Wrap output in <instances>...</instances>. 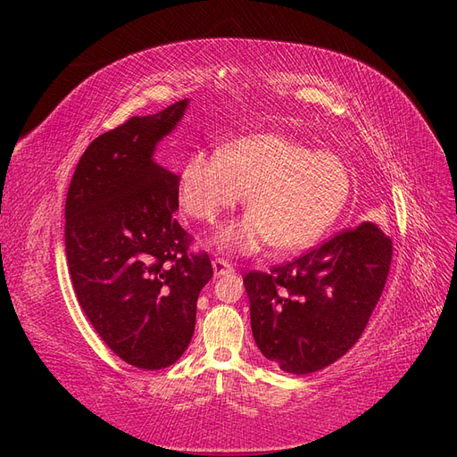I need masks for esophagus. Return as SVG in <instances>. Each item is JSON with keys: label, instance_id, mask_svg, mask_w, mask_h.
<instances>
[{"label": "esophagus", "instance_id": "obj_1", "mask_svg": "<svg viewBox=\"0 0 457 457\" xmlns=\"http://www.w3.org/2000/svg\"><path fill=\"white\" fill-rule=\"evenodd\" d=\"M212 265H213V274L215 276H223V274H228V272H234L232 265L225 259H213Z\"/></svg>", "mask_w": 457, "mask_h": 457}]
</instances>
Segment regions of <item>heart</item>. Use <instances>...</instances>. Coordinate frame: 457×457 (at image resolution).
Listing matches in <instances>:
<instances>
[{"mask_svg":"<svg viewBox=\"0 0 457 457\" xmlns=\"http://www.w3.org/2000/svg\"><path fill=\"white\" fill-rule=\"evenodd\" d=\"M349 188L337 156L282 133L238 137L220 154L195 150L179 171V202L200 223L215 225L245 196L250 212L215 237L219 250L242 255L270 244L284 253L305 250L337 219Z\"/></svg>","mask_w":457,"mask_h":457,"instance_id":"b5f03b06","label":"heart"}]
</instances>
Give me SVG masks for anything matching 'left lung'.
<instances>
[{
	"label": "left lung",
	"instance_id": "8db88e82",
	"mask_svg": "<svg viewBox=\"0 0 457 457\" xmlns=\"http://www.w3.org/2000/svg\"><path fill=\"white\" fill-rule=\"evenodd\" d=\"M391 259V238L362 223L270 272L245 274L259 351L295 376L334 364L361 339Z\"/></svg>",
	"mask_w": 457,
	"mask_h": 457
}]
</instances>
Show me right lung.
I'll use <instances>...</instances> for the list:
<instances>
[{
  "mask_svg": "<svg viewBox=\"0 0 457 457\" xmlns=\"http://www.w3.org/2000/svg\"><path fill=\"white\" fill-rule=\"evenodd\" d=\"M188 99L133 116L96 137L79 158L64 207V242L79 307L123 362L175 364L195 334L207 253H190L177 223L179 175L154 162Z\"/></svg>",
  "mask_w": 457,
  "mask_h": 457,
  "instance_id": "obj_1",
  "label": "right lung"
}]
</instances>
